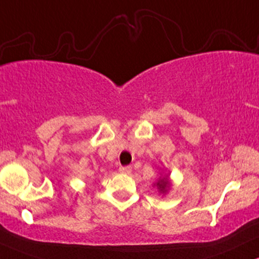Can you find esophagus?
Masks as SVG:
<instances>
[{
	"label": "esophagus",
	"instance_id": "obj_1",
	"mask_svg": "<svg viewBox=\"0 0 259 259\" xmlns=\"http://www.w3.org/2000/svg\"><path fill=\"white\" fill-rule=\"evenodd\" d=\"M119 172L124 173V175H130V173H132V167L130 166L120 167V168H119Z\"/></svg>",
	"mask_w": 259,
	"mask_h": 259
}]
</instances>
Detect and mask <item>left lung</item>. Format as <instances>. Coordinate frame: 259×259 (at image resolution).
I'll return each instance as SVG.
<instances>
[{
	"mask_svg": "<svg viewBox=\"0 0 259 259\" xmlns=\"http://www.w3.org/2000/svg\"><path fill=\"white\" fill-rule=\"evenodd\" d=\"M156 187H157V189L160 190L161 193H167V190L169 189V180L168 177H163V178H160V180L157 181V183H156Z\"/></svg>",
	"mask_w": 259,
	"mask_h": 259,
	"instance_id": "obj_1",
	"label": "left lung"
}]
</instances>
